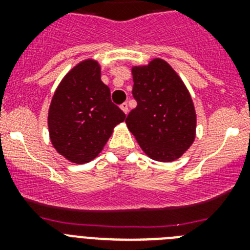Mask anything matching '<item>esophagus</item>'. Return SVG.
Wrapping results in <instances>:
<instances>
[{
  "mask_svg": "<svg viewBox=\"0 0 250 250\" xmlns=\"http://www.w3.org/2000/svg\"><path fill=\"white\" fill-rule=\"evenodd\" d=\"M120 109L123 110V111L125 112V114H127V112H129V105H127V103H123V104H121Z\"/></svg>",
  "mask_w": 250,
  "mask_h": 250,
  "instance_id": "obj_1",
  "label": "esophagus"
}]
</instances>
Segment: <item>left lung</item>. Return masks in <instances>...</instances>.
Segmentation results:
<instances>
[{
	"label": "left lung",
	"mask_w": 250,
	"mask_h": 250,
	"mask_svg": "<svg viewBox=\"0 0 250 250\" xmlns=\"http://www.w3.org/2000/svg\"><path fill=\"white\" fill-rule=\"evenodd\" d=\"M131 72L138 106L127 115V127L154 160L180 158L193 144L196 127L195 109L184 83L161 59L134 66Z\"/></svg>",
	"instance_id": "left-lung-1"
}]
</instances>
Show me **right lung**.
Wrapping results in <instances>:
<instances>
[{
  "label": "right lung",
  "instance_id": "1",
  "mask_svg": "<svg viewBox=\"0 0 250 250\" xmlns=\"http://www.w3.org/2000/svg\"><path fill=\"white\" fill-rule=\"evenodd\" d=\"M125 114L112 104L101 81L100 65L85 60L68 72L55 91L48 110V131L57 152L76 164L99 155Z\"/></svg>",
  "mask_w": 250,
  "mask_h": 250
}]
</instances>
